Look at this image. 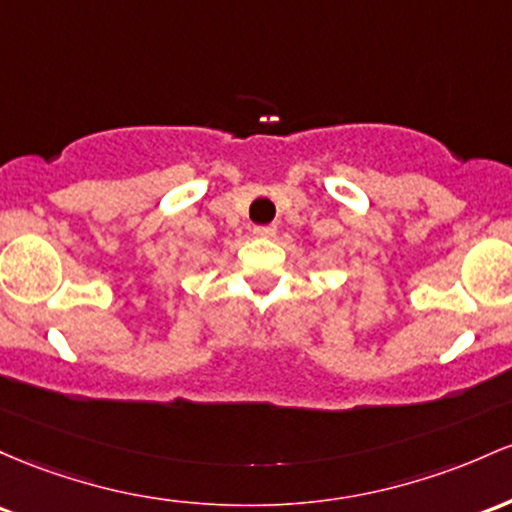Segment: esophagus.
<instances>
[{
	"instance_id": "1",
	"label": "esophagus",
	"mask_w": 512,
	"mask_h": 512,
	"mask_svg": "<svg viewBox=\"0 0 512 512\" xmlns=\"http://www.w3.org/2000/svg\"><path fill=\"white\" fill-rule=\"evenodd\" d=\"M254 234H256V237H273L275 227H271V225H266V227H254Z\"/></svg>"
}]
</instances>
